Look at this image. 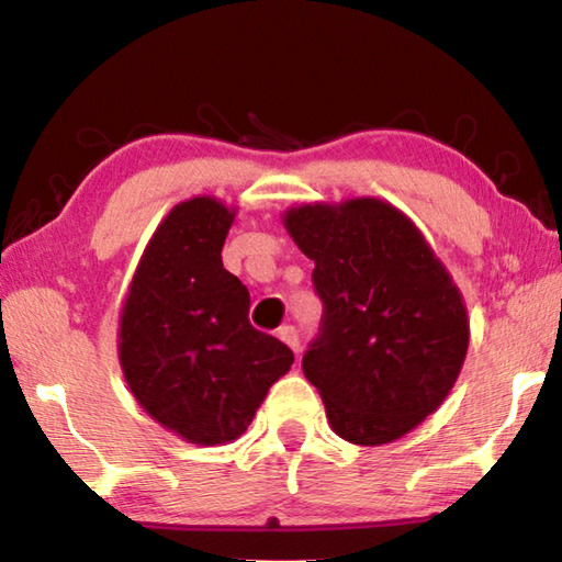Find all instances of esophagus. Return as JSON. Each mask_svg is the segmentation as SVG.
I'll use <instances>...</instances> for the list:
<instances>
[{
  "label": "esophagus",
  "mask_w": 562,
  "mask_h": 562,
  "mask_svg": "<svg viewBox=\"0 0 562 562\" xmlns=\"http://www.w3.org/2000/svg\"><path fill=\"white\" fill-rule=\"evenodd\" d=\"M278 337L294 351V355H300V337H297V329H294V327H282V329L278 331Z\"/></svg>",
  "instance_id": "esophagus-1"
}]
</instances>
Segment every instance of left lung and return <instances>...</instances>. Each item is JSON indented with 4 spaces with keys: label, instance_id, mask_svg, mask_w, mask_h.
I'll return each mask as SVG.
<instances>
[{
    "label": "left lung",
    "instance_id": "8db88e82",
    "mask_svg": "<svg viewBox=\"0 0 562 562\" xmlns=\"http://www.w3.org/2000/svg\"><path fill=\"white\" fill-rule=\"evenodd\" d=\"M282 225L315 260L325 322L302 372L331 431L357 446L402 439L461 374L471 327L459 284L412 217L382 198L292 205Z\"/></svg>",
    "mask_w": 562,
    "mask_h": 562
}]
</instances>
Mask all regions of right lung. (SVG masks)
<instances>
[{
	"label": "right lung",
	"instance_id": "obj_1",
	"mask_svg": "<svg viewBox=\"0 0 562 562\" xmlns=\"http://www.w3.org/2000/svg\"><path fill=\"white\" fill-rule=\"evenodd\" d=\"M235 215L215 195L170 207L140 255L119 319V361L133 398L198 446L240 439L294 361L290 347L250 325V292L223 268Z\"/></svg>",
	"mask_w": 562,
	"mask_h": 562
}]
</instances>
